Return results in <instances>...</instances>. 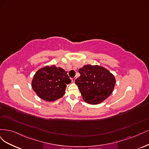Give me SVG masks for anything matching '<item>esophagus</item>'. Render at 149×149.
Listing matches in <instances>:
<instances>
[{
    "instance_id": "esophagus-1",
    "label": "esophagus",
    "mask_w": 149,
    "mask_h": 149,
    "mask_svg": "<svg viewBox=\"0 0 149 149\" xmlns=\"http://www.w3.org/2000/svg\"><path fill=\"white\" fill-rule=\"evenodd\" d=\"M72 82H74V81H75V79L74 78L72 79Z\"/></svg>"
}]
</instances>
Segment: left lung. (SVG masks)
<instances>
[{
    "mask_svg": "<svg viewBox=\"0 0 149 149\" xmlns=\"http://www.w3.org/2000/svg\"><path fill=\"white\" fill-rule=\"evenodd\" d=\"M80 76L75 80L83 99L96 104L107 99L113 92L116 80L114 75L99 65H84L80 68Z\"/></svg>",
    "mask_w": 149,
    "mask_h": 149,
    "instance_id": "8db88e82",
    "label": "left lung"
}]
</instances>
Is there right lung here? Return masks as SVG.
Segmentation results:
<instances>
[{"label":"right lung","instance_id":"1","mask_svg":"<svg viewBox=\"0 0 149 149\" xmlns=\"http://www.w3.org/2000/svg\"><path fill=\"white\" fill-rule=\"evenodd\" d=\"M71 80L67 72L54 65L38 70L32 80V88L41 99L53 102L63 97Z\"/></svg>","mask_w":149,"mask_h":149}]
</instances>
